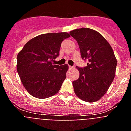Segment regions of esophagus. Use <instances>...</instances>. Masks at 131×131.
Returning a JSON list of instances; mask_svg holds the SVG:
<instances>
[{"instance_id": "1", "label": "esophagus", "mask_w": 131, "mask_h": 131, "mask_svg": "<svg viewBox=\"0 0 131 131\" xmlns=\"http://www.w3.org/2000/svg\"><path fill=\"white\" fill-rule=\"evenodd\" d=\"M69 68L70 69H73L74 67L73 66H69Z\"/></svg>"}]
</instances>
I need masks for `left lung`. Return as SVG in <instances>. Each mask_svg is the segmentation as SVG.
<instances>
[{"label": "left lung", "instance_id": "obj_1", "mask_svg": "<svg viewBox=\"0 0 131 131\" xmlns=\"http://www.w3.org/2000/svg\"><path fill=\"white\" fill-rule=\"evenodd\" d=\"M77 40L82 59L87 66L79 68V77L73 81L77 97L94 102L104 95L115 77L117 60L113 50L104 37L92 29H76L69 32Z\"/></svg>", "mask_w": 131, "mask_h": 131}]
</instances>
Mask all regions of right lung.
<instances>
[{"label": "right lung", "mask_w": 131, "mask_h": 131, "mask_svg": "<svg viewBox=\"0 0 131 131\" xmlns=\"http://www.w3.org/2000/svg\"><path fill=\"white\" fill-rule=\"evenodd\" d=\"M69 33L40 35L27 42L17 56V71L23 85L31 96L44 99L57 93L68 70L52 60L59 56L61 43Z\"/></svg>", "instance_id": "right-lung-1"}]
</instances>
